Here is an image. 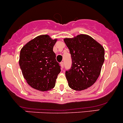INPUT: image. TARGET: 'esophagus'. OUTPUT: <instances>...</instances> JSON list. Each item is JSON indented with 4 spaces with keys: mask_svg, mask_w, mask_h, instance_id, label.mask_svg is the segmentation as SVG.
<instances>
[{
    "mask_svg": "<svg viewBox=\"0 0 123 123\" xmlns=\"http://www.w3.org/2000/svg\"><path fill=\"white\" fill-rule=\"evenodd\" d=\"M60 66L62 68H63L64 67V63L63 62H61L60 63Z\"/></svg>",
    "mask_w": 123,
    "mask_h": 123,
    "instance_id": "34e87169",
    "label": "esophagus"
}]
</instances>
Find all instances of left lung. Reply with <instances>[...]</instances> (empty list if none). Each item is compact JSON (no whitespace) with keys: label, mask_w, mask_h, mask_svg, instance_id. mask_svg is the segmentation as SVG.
<instances>
[{"label":"left lung","mask_w":123,"mask_h":123,"mask_svg":"<svg viewBox=\"0 0 123 123\" xmlns=\"http://www.w3.org/2000/svg\"><path fill=\"white\" fill-rule=\"evenodd\" d=\"M64 42L72 58L71 69L66 71L68 85L75 91H82L95 83L105 61V49L88 35L80 34Z\"/></svg>","instance_id":"1"}]
</instances>
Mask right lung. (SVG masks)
Wrapping results in <instances>:
<instances>
[{
  "instance_id": "right-lung-1",
  "label": "right lung",
  "mask_w": 123,
  "mask_h": 123,
  "mask_svg": "<svg viewBox=\"0 0 123 123\" xmlns=\"http://www.w3.org/2000/svg\"><path fill=\"white\" fill-rule=\"evenodd\" d=\"M57 40L41 35L27 43L20 53L19 65L23 77L34 89L48 91L54 88L60 72L53 47Z\"/></svg>"
}]
</instances>
